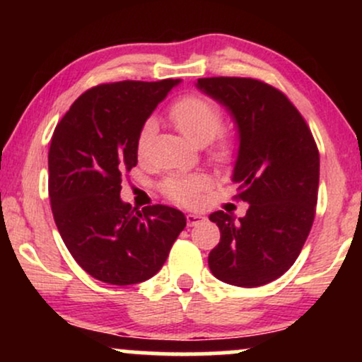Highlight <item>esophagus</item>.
<instances>
[{
    "mask_svg": "<svg viewBox=\"0 0 362 362\" xmlns=\"http://www.w3.org/2000/svg\"><path fill=\"white\" fill-rule=\"evenodd\" d=\"M202 221H206V216L197 214V213H189V214H187V224H189V226H195V224H199V223H202Z\"/></svg>",
    "mask_w": 362,
    "mask_h": 362,
    "instance_id": "1",
    "label": "esophagus"
}]
</instances>
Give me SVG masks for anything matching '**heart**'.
Instances as JSON below:
<instances>
[{"label":"heart","instance_id":"1","mask_svg":"<svg viewBox=\"0 0 362 362\" xmlns=\"http://www.w3.org/2000/svg\"><path fill=\"white\" fill-rule=\"evenodd\" d=\"M170 115H172V120L175 122L178 131L195 144L211 143L223 129V115L218 107L207 98L197 97V95H190V97L177 100L170 109ZM155 131V119H148L141 126L138 143H136L139 155L146 151ZM218 156L226 158L228 148L219 146ZM204 185L206 180L201 175H173L165 180L163 190L168 197L180 202V204H194V202H197Z\"/></svg>","mask_w":362,"mask_h":362}]
</instances>
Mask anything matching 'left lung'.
I'll return each mask as SVG.
<instances>
[{
	"label": "left lung",
	"mask_w": 362,
	"mask_h": 362,
	"mask_svg": "<svg viewBox=\"0 0 362 362\" xmlns=\"http://www.w3.org/2000/svg\"><path fill=\"white\" fill-rule=\"evenodd\" d=\"M197 90L233 119L238 149L231 180L247 202L243 218L216 211L221 240L209 253L216 279L257 288L281 277L300 255L318 199L320 155L296 107L252 78H201Z\"/></svg>",
	"instance_id": "8db88e82"
}]
</instances>
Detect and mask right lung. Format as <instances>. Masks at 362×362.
<instances>
[{
	"instance_id": "1",
	"label": "right lung",
	"mask_w": 362,
	"mask_h": 362,
	"mask_svg": "<svg viewBox=\"0 0 362 362\" xmlns=\"http://www.w3.org/2000/svg\"><path fill=\"white\" fill-rule=\"evenodd\" d=\"M178 83L95 86L54 131L49 149L54 221L83 271L107 284L131 286L155 276L187 224L175 207L136 211L120 199L122 173L138 165L139 129Z\"/></svg>"
}]
</instances>
